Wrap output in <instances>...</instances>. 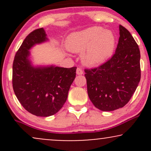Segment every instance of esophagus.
Masks as SVG:
<instances>
[{
  "instance_id": "1",
  "label": "esophagus",
  "mask_w": 151,
  "mask_h": 151,
  "mask_svg": "<svg viewBox=\"0 0 151 151\" xmlns=\"http://www.w3.org/2000/svg\"><path fill=\"white\" fill-rule=\"evenodd\" d=\"M77 74L78 75H81L83 74V70L81 68H77Z\"/></svg>"
}]
</instances>
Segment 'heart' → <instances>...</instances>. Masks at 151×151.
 I'll return each instance as SVG.
<instances>
[{
	"label": "heart",
	"mask_w": 151,
	"mask_h": 151,
	"mask_svg": "<svg viewBox=\"0 0 151 151\" xmlns=\"http://www.w3.org/2000/svg\"><path fill=\"white\" fill-rule=\"evenodd\" d=\"M66 47L72 52H82L81 59L85 65L97 66L112 56L116 37L112 31L93 26L70 34L66 40Z\"/></svg>",
	"instance_id": "obj_1"
}]
</instances>
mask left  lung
Here are the masks:
<instances>
[{
	"label": "left lung",
	"mask_w": 151,
	"mask_h": 151,
	"mask_svg": "<svg viewBox=\"0 0 151 151\" xmlns=\"http://www.w3.org/2000/svg\"><path fill=\"white\" fill-rule=\"evenodd\" d=\"M119 43L110 60L96 68L85 69L89 97L96 108L111 111L124 107L141 79V54L127 29L119 25Z\"/></svg>",
	"instance_id": "left-lung-1"
}]
</instances>
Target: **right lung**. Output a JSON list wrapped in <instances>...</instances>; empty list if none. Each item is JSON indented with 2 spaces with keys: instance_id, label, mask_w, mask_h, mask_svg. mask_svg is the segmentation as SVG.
I'll return each instance as SVG.
<instances>
[{
  "instance_id": "right-lung-1",
  "label": "right lung",
  "mask_w": 151,
  "mask_h": 151,
  "mask_svg": "<svg viewBox=\"0 0 151 151\" xmlns=\"http://www.w3.org/2000/svg\"><path fill=\"white\" fill-rule=\"evenodd\" d=\"M47 40L45 31L30 32L17 51L13 64V88L25 110L37 116L47 117L58 113L67 101L77 67H34L29 58L34 45Z\"/></svg>"
}]
</instances>
